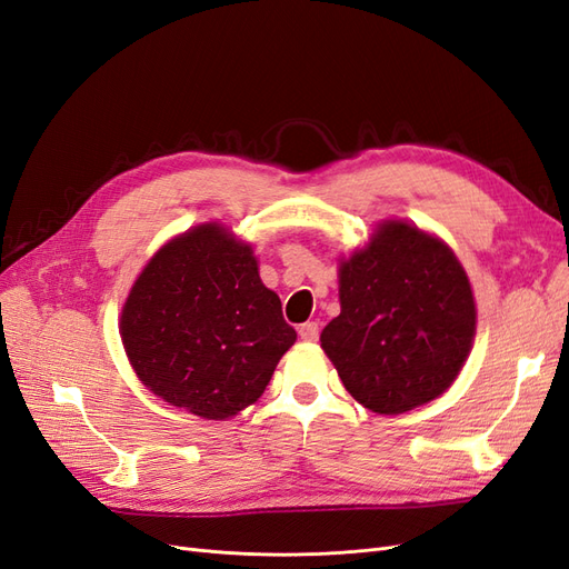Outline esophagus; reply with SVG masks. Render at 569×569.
I'll list each match as a JSON object with an SVG mask.
<instances>
[{"label":"esophagus","instance_id":"34e87169","mask_svg":"<svg viewBox=\"0 0 569 569\" xmlns=\"http://www.w3.org/2000/svg\"><path fill=\"white\" fill-rule=\"evenodd\" d=\"M299 337L303 341H316L318 339V322H303L299 327Z\"/></svg>","mask_w":569,"mask_h":569}]
</instances>
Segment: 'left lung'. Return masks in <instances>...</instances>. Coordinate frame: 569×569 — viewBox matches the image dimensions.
<instances>
[{
	"mask_svg": "<svg viewBox=\"0 0 569 569\" xmlns=\"http://www.w3.org/2000/svg\"><path fill=\"white\" fill-rule=\"evenodd\" d=\"M341 313L320 347L358 403L399 416L453 385L477 330V308L456 253L403 220L377 226L339 266Z\"/></svg>",
	"mask_w": 569,
	"mask_h": 569,
	"instance_id": "obj_1",
	"label": "left lung"
}]
</instances>
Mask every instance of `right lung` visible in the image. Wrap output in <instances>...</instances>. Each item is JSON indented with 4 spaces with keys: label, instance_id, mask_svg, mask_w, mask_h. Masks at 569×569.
Wrapping results in <instances>:
<instances>
[{
    "label": "right lung",
    "instance_id": "obj_1",
    "mask_svg": "<svg viewBox=\"0 0 569 569\" xmlns=\"http://www.w3.org/2000/svg\"><path fill=\"white\" fill-rule=\"evenodd\" d=\"M120 337L140 382L203 420L232 418L261 399L297 341L251 247L218 222L157 251L130 289Z\"/></svg>",
    "mask_w": 569,
    "mask_h": 569
}]
</instances>
